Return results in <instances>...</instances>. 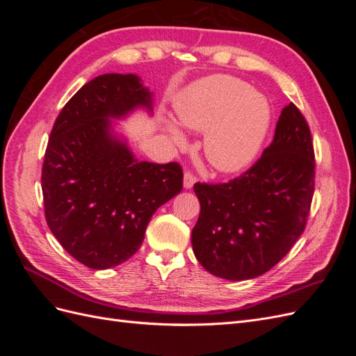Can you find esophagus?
Instances as JSON below:
<instances>
[{"label": "esophagus", "mask_w": 356, "mask_h": 356, "mask_svg": "<svg viewBox=\"0 0 356 356\" xmlns=\"http://www.w3.org/2000/svg\"><path fill=\"white\" fill-rule=\"evenodd\" d=\"M197 181V178L191 174V172H186L184 174V188L190 190L193 186H195V182Z\"/></svg>", "instance_id": "34e87169"}]
</instances>
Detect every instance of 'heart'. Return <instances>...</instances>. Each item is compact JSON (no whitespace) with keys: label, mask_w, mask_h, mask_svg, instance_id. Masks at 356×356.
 Segmentation results:
<instances>
[{"label":"heart","mask_w":356,"mask_h":356,"mask_svg":"<svg viewBox=\"0 0 356 356\" xmlns=\"http://www.w3.org/2000/svg\"><path fill=\"white\" fill-rule=\"evenodd\" d=\"M182 126L204 133L203 149L220 172L234 174L250 166L260 153L270 127V105L261 93L232 75H211L193 83L177 101ZM168 132L178 145L186 138L175 124Z\"/></svg>","instance_id":"obj_1"}]
</instances>
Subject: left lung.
<instances>
[{
  "label": "left lung",
  "instance_id": "1",
  "mask_svg": "<svg viewBox=\"0 0 356 356\" xmlns=\"http://www.w3.org/2000/svg\"><path fill=\"white\" fill-rule=\"evenodd\" d=\"M314 188L310 129L291 102L251 169L225 184H195L200 215L191 245L197 261L229 281L270 270L305 232Z\"/></svg>",
  "mask_w": 356,
  "mask_h": 356
}]
</instances>
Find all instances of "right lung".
Listing matches in <instances>:
<instances>
[{
  "label": "right lung",
  "instance_id": "add662e5",
  "mask_svg": "<svg viewBox=\"0 0 356 356\" xmlns=\"http://www.w3.org/2000/svg\"><path fill=\"white\" fill-rule=\"evenodd\" d=\"M153 113V93L135 74L86 83L59 113L41 174L46 221L71 257L95 270L129 260L153 213L182 190V169L139 161L111 118Z\"/></svg>",
  "mask_w": 356,
  "mask_h": 356
}]
</instances>
